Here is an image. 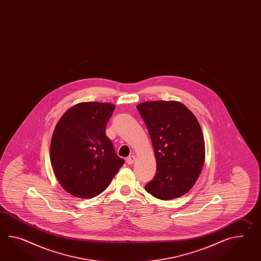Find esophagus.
<instances>
[{
  "label": "esophagus",
  "mask_w": 261,
  "mask_h": 261,
  "mask_svg": "<svg viewBox=\"0 0 261 261\" xmlns=\"http://www.w3.org/2000/svg\"><path fill=\"white\" fill-rule=\"evenodd\" d=\"M135 160H136V156L135 155H130V156H128L127 159H126V163H127L128 165H132L134 162H135Z\"/></svg>",
  "instance_id": "obj_1"
}]
</instances>
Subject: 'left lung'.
I'll return each instance as SVG.
<instances>
[{"label":"left lung","mask_w":261,"mask_h":261,"mask_svg":"<svg viewBox=\"0 0 261 261\" xmlns=\"http://www.w3.org/2000/svg\"><path fill=\"white\" fill-rule=\"evenodd\" d=\"M137 108L156 160L155 176L145 190L160 200L181 197L195 184L204 162V140L197 119L176 101L141 102Z\"/></svg>","instance_id":"left-lung-1"}]
</instances>
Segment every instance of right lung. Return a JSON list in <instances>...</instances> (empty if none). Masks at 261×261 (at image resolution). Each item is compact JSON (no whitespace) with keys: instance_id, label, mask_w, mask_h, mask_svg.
<instances>
[{"instance_id":"obj_1","label":"right lung","mask_w":261,"mask_h":261,"mask_svg":"<svg viewBox=\"0 0 261 261\" xmlns=\"http://www.w3.org/2000/svg\"><path fill=\"white\" fill-rule=\"evenodd\" d=\"M114 109L108 102H80L68 109L55 128L51 167L64 190L75 197L102 193L124 163L106 135Z\"/></svg>"}]
</instances>
